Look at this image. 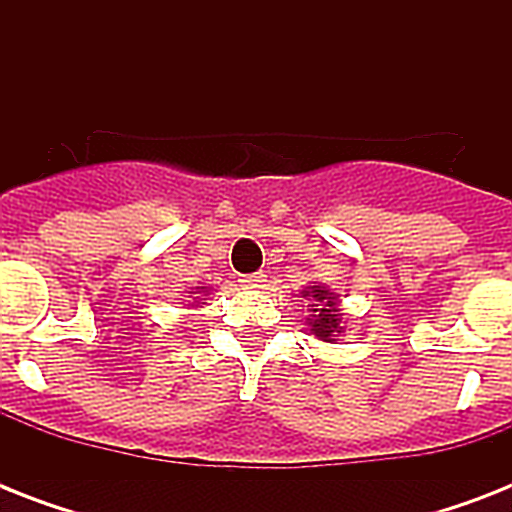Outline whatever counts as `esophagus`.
<instances>
[{"mask_svg": "<svg viewBox=\"0 0 512 512\" xmlns=\"http://www.w3.org/2000/svg\"><path fill=\"white\" fill-rule=\"evenodd\" d=\"M241 287H244V289H263L265 287V273H249V276H241Z\"/></svg>", "mask_w": 512, "mask_h": 512, "instance_id": "1", "label": "esophagus"}]
</instances>
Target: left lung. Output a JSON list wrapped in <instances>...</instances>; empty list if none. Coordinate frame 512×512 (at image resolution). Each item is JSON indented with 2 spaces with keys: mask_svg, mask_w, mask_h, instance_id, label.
<instances>
[{
  "mask_svg": "<svg viewBox=\"0 0 512 512\" xmlns=\"http://www.w3.org/2000/svg\"><path fill=\"white\" fill-rule=\"evenodd\" d=\"M308 300V319L305 324L311 327V335L324 342H337V337L345 332L340 311V295L332 292L327 284L313 281L300 292Z\"/></svg>",
  "mask_w": 512,
  "mask_h": 512,
  "instance_id": "obj_1",
  "label": "left lung"
}]
</instances>
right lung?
<instances>
[{
	"label": "right lung",
	"mask_w": 512,
	"mask_h": 512,
	"mask_svg": "<svg viewBox=\"0 0 512 512\" xmlns=\"http://www.w3.org/2000/svg\"><path fill=\"white\" fill-rule=\"evenodd\" d=\"M204 295H209V287H193L191 292H188V297H191V308H199V305H204L201 300H204Z\"/></svg>",
	"instance_id": "1"
}]
</instances>
